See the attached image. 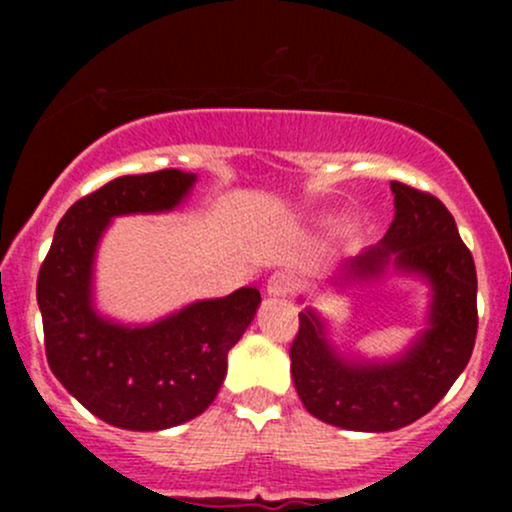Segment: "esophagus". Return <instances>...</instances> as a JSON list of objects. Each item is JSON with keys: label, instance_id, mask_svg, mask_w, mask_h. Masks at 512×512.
I'll list each match as a JSON object with an SVG mask.
<instances>
[{"label": "esophagus", "instance_id": "1", "mask_svg": "<svg viewBox=\"0 0 512 512\" xmlns=\"http://www.w3.org/2000/svg\"><path fill=\"white\" fill-rule=\"evenodd\" d=\"M301 286V279H298L296 272H289V269H281V272H274L267 281V293L276 298H286L291 293L298 291Z\"/></svg>", "mask_w": 512, "mask_h": 512}]
</instances>
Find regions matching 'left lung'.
<instances>
[{
	"label": "left lung",
	"mask_w": 512,
	"mask_h": 512,
	"mask_svg": "<svg viewBox=\"0 0 512 512\" xmlns=\"http://www.w3.org/2000/svg\"><path fill=\"white\" fill-rule=\"evenodd\" d=\"M395 219L378 245L344 262L346 279L387 269L431 284L428 330L390 361L344 358L322 317L305 308L291 344V375L303 407L346 431H397L428 414L460 378L477 339V269L455 219L438 197L390 182Z\"/></svg>",
	"instance_id": "8db88e82"
}]
</instances>
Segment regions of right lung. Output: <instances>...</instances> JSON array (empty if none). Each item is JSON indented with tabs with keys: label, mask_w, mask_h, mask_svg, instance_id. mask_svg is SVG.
I'll list each match as a JSON object with an SVG mask.
<instances>
[{
	"label": "right lung",
	"mask_w": 512,
	"mask_h": 512,
	"mask_svg": "<svg viewBox=\"0 0 512 512\" xmlns=\"http://www.w3.org/2000/svg\"><path fill=\"white\" fill-rule=\"evenodd\" d=\"M195 180L175 168L110 180L67 209L40 267L50 370L110 426L163 431L202 414L219 395L228 351L260 308L252 286L195 301L151 325H120L93 308V262L110 221L175 209Z\"/></svg>",
	"instance_id": "obj_1"
}]
</instances>
